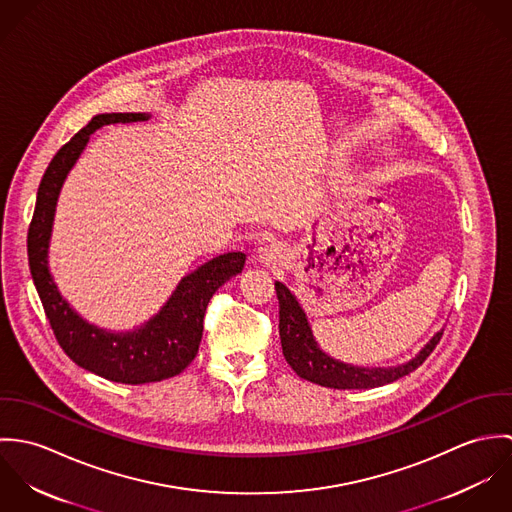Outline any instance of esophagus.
<instances>
[{
    "instance_id": "esophagus-1",
    "label": "esophagus",
    "mask_w": 512,
    "mask_h": 512,
    "mask_svg": "<svg viewBox=\"0 0 512 512\" xmlns=\"http://www.w3.org/2000/svg\"><path fill=\"white\" fill-rule=\"evenodd\" d=\"M284 258V246L280 242H270L260 250V260L264 264H276Z\"/></svg>"
}]
</instances>
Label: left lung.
<instances>
[{
    "instance_id": "1",
    "label": "left lung",
    "mask_w": 512,
    "mask_h": 512,
    "mask_svg": "<svg viewBox=\"0 0 512 512\" xmlns=\"http://www.w3.org/2000/svg\"><path fill=\"white\" fill-rule=\"evenodd\" d=\"M276 293L280 301V339L282 351L297 376L339 390H353V388H376L390 384L410 372H414L422 365L443 335V331L436 333L430 343L406 365L390 366V368H365V366L345 365L341 361L331 359L325 355L317 341L313 339L311 327L307 323L305 311L297 303L293 295L284 284L276 282Z\"/></svg>"
}]
</instances>
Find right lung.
<instances>
[{
  "label": "right lung",
  "mask_w": 512,
  "mask_h": 512,
  "mask_svg": "<svg viewBox=\"0 0 512 512\" xmlns=\"http://www.w3.org/2000/svg\"><path fill=\"white\" fill-rule=\"evenodd\" d=\"M144 120H149L146 112L98 114L74 134L71 142L51 159L41 179L27 232L31 276L59 345L84 370L122 384L159 382L185 370L197 357L203 319L213 293L232 276L240 274L246 262V254L242 252H228L209 260L179 282L157 315L128 333H112L90 325L57 290L49 272L47 254L57 199L69 171L88 144L90 134L98 128Z\"/></svg>",
  "instance_id": "right-lung-1"
}]
</instances>
